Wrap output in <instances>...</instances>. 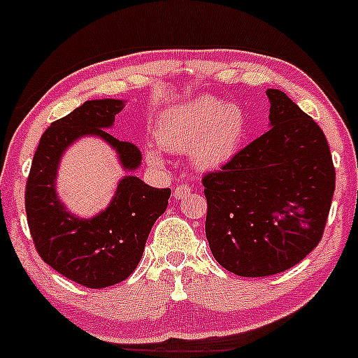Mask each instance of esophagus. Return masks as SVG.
Wrapping results in <instances>:
<instances>
[{
  "label": "esophagus",
  "instance_id": "1",
  "mask_svg": "<svg viewBox=\"0 0 358 358\" xmlns=\"http://www.w3.org/2000/svg\"><path fill=\"white\" fill-rule=\"evenodd\" d=\"M189 191H191L189 184H179V186L174 189V198H176V200H180V198L186 196Z\"/></svg>",
  "mask_w": 358,
  "mask_h": 358
}]
</instances>
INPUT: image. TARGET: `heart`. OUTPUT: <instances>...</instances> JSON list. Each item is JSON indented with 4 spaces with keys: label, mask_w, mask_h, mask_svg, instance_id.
I'll list each match as a JSON object with an SVG mask.
<instances>
[{
    "label": "heart",
    "mask_w": 358,
    "mask_h": 358,
    "mask_svg": "<svg viewBox=\"0 0 358 358\" xmlns=\"http://www.w3.org/2000/svg\"><path fill=\"white\" fill-rule=\"evenodd\" d=\"M248 119L238 103H222L200 96L165 110L155 125L162 148L174 153L191 150V160L201 171L217 169L229 162L245 138ZM146 157L160 165L162 155L148 150Z\"/></svg>",
    "instance_id": "1"
}]
</instances>
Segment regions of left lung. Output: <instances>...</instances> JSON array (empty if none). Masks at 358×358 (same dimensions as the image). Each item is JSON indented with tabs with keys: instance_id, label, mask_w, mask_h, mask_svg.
<instances>
[{
	"instance_id": "1",
	"label": "left lung",
	"mask_w": 358,
	"mask_h": 358,
	"mask_svg": "<svg viewBox=\"0 0 358 358\" xmlns=\"http://www.w3.org/2000/svg\"><path fill=\"white\" fill-rule=\"evenodd\" d=\"M267 96L272 127L201 178L213 259L243 278L288 271L319 245L336 182L322 129L282 91Z\"/></svg>"
}]
</instances>
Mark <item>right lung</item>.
<instances>
[{
    "instance_id": "1",
    "label": "right lung",
    "mask_w": 358,
    "mask_h": 358,
    "mask_svg": "<svg viewBox=\"0 0 358 358\" xmlns=\"http://www.w3.org/2000/svg\"><path fill=\"white\" fill-rule=\"evenodd\" d=\"M120 110V99H93L55 120L41 136L25 184L27 224L39 257L64 278L91 289L117 285L134 272L150 231L171 198L169 187L157 189L127 176L108 208L90 220L70 215L58 201V160L79 136L96 134L105 139L129 171L141 164L138 146L106 131Z\"/></svg>"
}]
</instances>
